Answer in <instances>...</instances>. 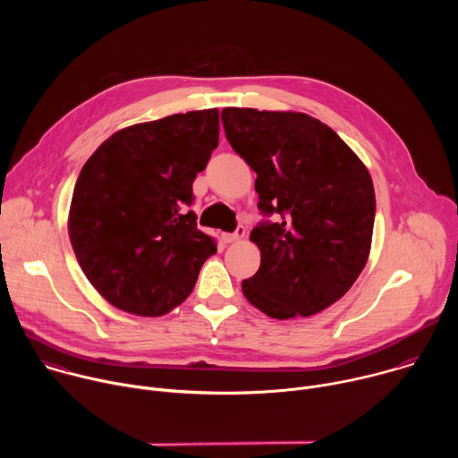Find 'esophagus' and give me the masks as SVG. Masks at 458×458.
I'll list each match as a JSON object with an SVG mask.
<instances>
[{"mask_svg": "<svg viewBox=\"0 0 458 458\" xmlns=\"http://www.w3.org/2000/svg\"><path fill=\"white\" fill-rule=\"evenodd\" d=\"M244 237H246V228L244 226H237V230L233 233H225L223 241L225 242H237V241H242Z\"/></svg>", "mask_w": 458, "mask_h": 458, "instance_id": "esophagus-1", "label": "esophagus"}]
</instances>
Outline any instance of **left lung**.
Returning <instances> with one entry per match:
<instances>
[{
    "mask_svg": "<svg viewBox=\"0 0 458 458\" xmlns=\"http://www.w3.org/2000/svg\"><path fill=\"white\" fill-rule=\"evenodd\" d=\"M221 117L228 143L257 174L259 210L281 216L250 233L260 267L242 281L244 297L281 320L326 310L368 263L375 221L368 168L308 114L232 106Z\"/></svg>",
    "mask_w": 458,
    "mask_h": 458,
    "instance_id": "8db88e82",
    "label": "left lung"
}]
</instances>
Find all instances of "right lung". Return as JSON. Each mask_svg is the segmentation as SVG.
<instances>
[{
    "mask_svg": "<svg viewBox=\"0 0 458 458\" xmlns=\"http://www.w3.org/2000/svg\"><path fill=\"white\" fill-rule=\"evenodd\" d=\"M219 143V110H193L112 134L74 186L69 235L112 306L159 317L193 290L216 239L198 230L191 182Z\"/></svg>",
    "mask_w": 458,
    "mask_h": 458,
    "instance_id": "1",
    "label": "right lung"
}]
</instances>
